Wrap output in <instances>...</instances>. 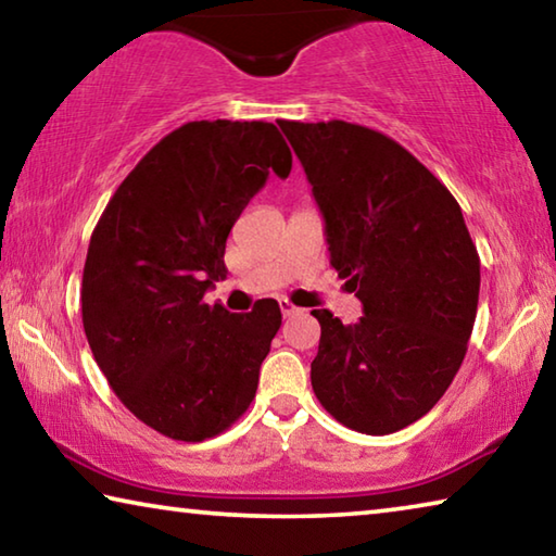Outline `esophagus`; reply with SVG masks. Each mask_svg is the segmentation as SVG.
Here are the masks:
<instances>
[{
    "instance_id": "esophagus-1",
    "label": "esophagus",
    "mask_w": 556,
    "mask_h": 556,
    "mask_svg": "<svg viewBox=\"0 0 556 556\" xmlns=\"http://www.w3.org/2000/svg\"><path fill=\"white\" fill-rule=\"evenodd\" d=\"M279 308H281V314H285V316H296V314H301V308L291 304V301H287V299L279 301Z\"/></svg>"
}]
</instances>
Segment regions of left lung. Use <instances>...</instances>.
<instances>
[{
  "label": "left lung",
  "mask_w": 556,
  "mask_h": 556,
  "mask_svg": "<svg viewBox=\"0 0 556 556\" xmlns=\"http://www.w3.org/2000/svg\"><path fill=\"white\" fill-rule=\"evenodd\" d=\"M326 223L331 265L363 304L345 326L314 308L312 388L361 434H392L434 407L464 363L481 260L448 188L407 149L351 122L279 119Z\"/></svg>",
  "instance_id": "left-lung-1"
}]
</instances>
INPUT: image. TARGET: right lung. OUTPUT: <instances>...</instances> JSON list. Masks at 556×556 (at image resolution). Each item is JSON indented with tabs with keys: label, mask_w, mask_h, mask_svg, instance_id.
I'll return each instance as SVG.
<instances>
[{
	"label": "right lung",
	"mask_w": 556,
	"mask_h": 556,
	"mask_svg": "<svg viewBox=\"0 0 556 556\" xmlns=\"http://www.w3.org/2000/svg\"><path fill=\"white\" fill-rule=\"evenodd\" d=\"M291 152L271 122H186L131 168L92 230L80 308L90 351L122 404L176 441H203L255 400L281 326L275 299L250 314L205 304L225 240Z\"/></svg>",
	"instance_id": "right-lung-1"
}]
</instances>
